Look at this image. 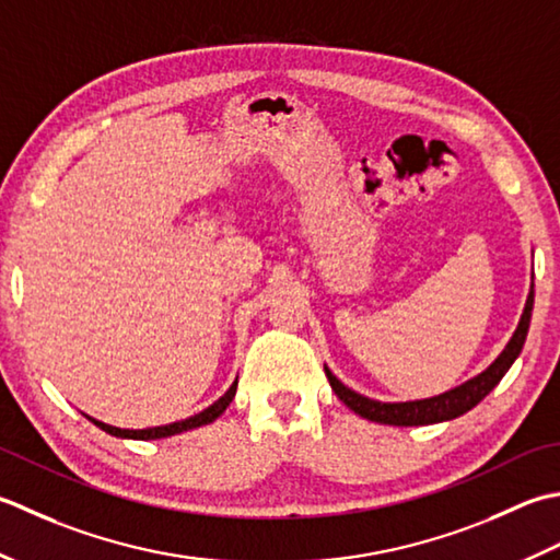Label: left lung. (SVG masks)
Returning a JSON list of instances; mask_svg holds the SVG:
<instances>
[{
	"label": "left lung",
	"mask_w": 560,
	"mask_h": 560,
	"mask_svg": "<svg viewBox=\"0 0 560 560\" xmlns=\"http://www.w3.org/2000/svg\"><path fill=\"white\" fill-rule=\"evenodd\" d=\"M532 306H534V284L532 292L527 296V304H524V312L520 318V326L515 330V336L510 338L508 348L500 352V358L490 364L486 372H481L474 380H469L456 389L423 398V401H406V404H382V401H372V398L362 396L358 392L348 389V386L336 380V374L326 370V376L330 382V389L336 392V396L343 401L350 410H355L358 416L372 420V423H384V425H430V423H442V420H452L464 416L466 410H471L476 404H481L483 398L495 389L498 382L503 380L505 372L512 368V362L517 360L522 352L524 340H527V330H529V318H532Z\"/></svg>",
	"instance_id": "left-lung-1"
}]
</instances>
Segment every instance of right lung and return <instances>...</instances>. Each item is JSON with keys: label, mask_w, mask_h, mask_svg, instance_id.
Listing matches in <instances>:
<instances>
[{"label": "right lung", "mask_w": 560, "mask_h": 560, "mask_svg": "<svg viewBox=\"0 0 560 560\" xmlns=\"http://www.w3.org/2000/svg\"><path fill=\"white\" fill-rule=\"evenodd\" d=\"M236 394V382L230 386V392H226L220 401H214L210 408H205L202 413L192 416V418H186L180 420V423H171V425H162V428H147V430H120V428H113V425H106L101 423V420H94L89 418L91 423L98 425L101 430H106L108 435H116V438H130V440H162V438H171V435H178V432H186V430H192V428H200V425H208L212 423V420L220 418L226 406L232 404V398Z\"/></svg>", "instance_id": "obj_1"}]
</instances>
